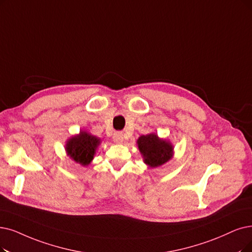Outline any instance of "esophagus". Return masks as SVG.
Instances as JSON below:
<instances>
[{"instance_id": "34e87169", "label": "esophagus", "mask_w": 252, "mask_h": 252, "mask_svg": "<svg viewBox=\"0 0 252 252\" xmlns=\"http://www.w3.org/2000/svg\"><path fill=\"white\" fill-rule=\"evenodd\" d=\"M113 138H114V142H115V143H117V144H121V143H123V140H124V135H123V133H122V132L118 131V132H115V133H114Z\"/></svg>"}]
</instances>
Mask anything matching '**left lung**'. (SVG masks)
<instances>
[{
    "label": "left lung",
    "mask_w": 252,
    "mask_h": 252,
    "mask_svg": "<svg viewBox=\"0 0 252 252\" xmlns=\"http://www.w3.org/2000/svg\"><path fill=\"white\" fill-rule=\"evenodd\" d=\"M137 145L140 153L143 154L145 163L151 167H157L165 163L173 155V147L165 140L151 133L143 135L137 139Z\"/></svg>",
    "instance_id": "1"
}]
</instances>
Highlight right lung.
<instances>
[{"mask_svg": "<svg viewBox=\"0 0 252 252\" xmlns=\"http://www.w3.org/2000/svg\"><path fill=\"white\" fill-rule=\"evenodd\" d=\"M99 144L100 139L96 136L89 134L86 131H80L79 135L68 140L66 151L75 162L82 165H88L92 161Z\"/></svg>", "mask_w": 252, "mask_h": 252, "instance_id": "1", "label": "right lung"}]
</instances>
